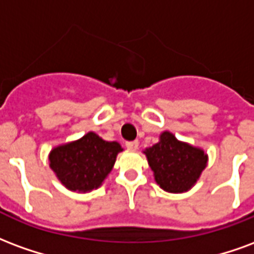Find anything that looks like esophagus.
I'll return each mask as SVG.
<instances>
[{
	"instance_id": "esophagus-1",
	"label": "esophagus",
	"mask_w": 254,
	"mask_h": 254,
	"mask_svg": "<svg viewBox=\"0 0 254 254\" xmlns=\"http://www.w3.org/2000/svg\"><path fill=\"white\" fill-rule=\"evenodd\" d=\"M138 140H129V142H126V147L128 150H136L138 149Z\"/></svg>"
}]
</instances>
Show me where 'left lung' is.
Wrapping results in <instances>:
<instances>
[{
  "instance_id": "8db88e82",
  "label": "left lung",
  "mask_w": 254,
  "mask_h": 254,
  "mask_svg": "<svg viewBox=\"0 0 254 254\" xmlns=\"http://www.w3.org/2000/svg\"><path fill=\"white\" fill-rule=\"evenodd\" d=\"M143 153L154 172L155 183L172 193L187 192L195 186L208 161L203 150L176 139L169 131H164L160 142Z\"/></svg>"
}]
</instances>
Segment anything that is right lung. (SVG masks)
I'll return each mask as SVG.
<instances>
[{
    "mask_svg": "<svg viewBox=\"0 0 254 254\" xmlns=\"http://www.w3.org/2000/svg\"><path fill=\"white\" fill-rule=\"evenodd\" d=\"M120 151L123 149L118 142L104 140L90 131L78 140L54 147L50 168L67 190L90 192L103 184Z\"/></svg>",
    "mask_w": 254,
    "mask_h": 254,
    "instance_id": "right-lung-1",
    "label": "right lung"
}]
</instances>
